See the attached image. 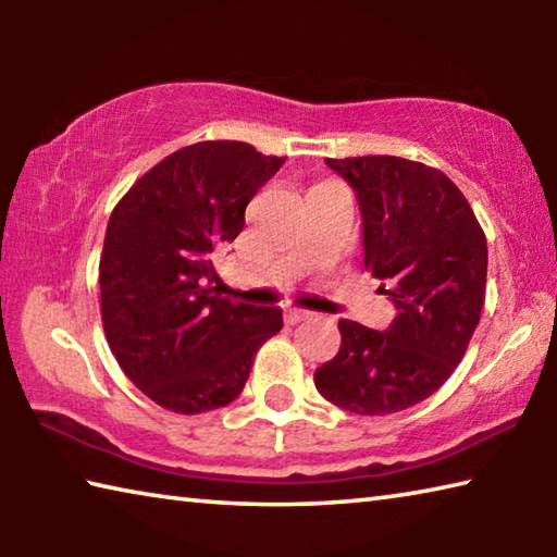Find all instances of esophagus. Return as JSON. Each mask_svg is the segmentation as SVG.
<instances>
[{"label": "esophagus", "mask_w": 557, "mask_h": 557, "mask_svg": "<svg viewBox=\"0 0 557 557\" xmlns=\"http://www.w3.org/2000/svg\"><path fill=\"white\" fill-rule=\"evenodd\" d=\"M312 317H314V312H307V309H289L287 322L299 324V322H307V319H312Z\"/></svg>", "instance_id": "obj_1"}]
</instances>
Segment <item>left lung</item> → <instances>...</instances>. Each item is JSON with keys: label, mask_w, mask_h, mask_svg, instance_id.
Listing matches in <instances>:
<instances>
[{"label": "left lung", "mask_w": 557, "mask_h": 557, "mask_svg": "<svg viewBox=\"0 0 557 557\" xmlns=\"http://www.w3.org/2000/svg\"><path fill=\"white\" fill-rule=\"evenodd\" d=\"M326 164L356 188L363 265L385 280L398 317L385 332L342 319V346L314 385L348 412H400L445 385L467 354L486 297V235L435 166L388 154Z\"/></svg>", "instance_id": "obj_1"}]
</instances>
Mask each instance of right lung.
<instances>
[{"mask_svg":"<svg viewBox=\"0 0 557 557\" xmlns=\"http://www.w3.org/2000/svg\"><path fill=\"white\" fill-rule=\"evenodd\" d=\"M285 164L248 143L206 139L139 176L110 213L100 317L112 356L159 408L209 412L238 398L275 307L221 297L213 252L238 238L245 206Z\"/></svg>","mask_w":557,"mask_h":557,"instance_id":"right-lung-1","label":"right lung"}]
</instances>
